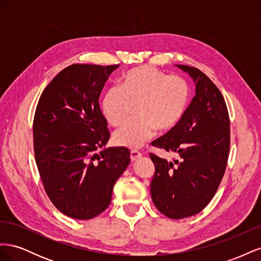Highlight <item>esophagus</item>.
<instances>
[{"instance_id":"esophagus-1","label":"esophagus","mask_w":261,"mask_h":261,"mask_svg":"<svg viewBox=\"0 0 261 261\" xmlns=\"http://www.w3.org/2000/svg\"><path fill=\"white\" fill-rule=\"evenodd\" d=\"M141 155H143V154H141V152L137 151V150H132V151H130V159H132V161H136V160L140 159Z\"/></svg>"}]
</instances>
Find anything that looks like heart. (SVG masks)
Masks as SVG:
<instances>
[{
  "label": "heart",
  "instance_id": "1",
  "mask_svg": "<svg viewBox=\"0 0 261 261\" xmlns=\"http://www.w3.org/2000/svg\"><path fill=\"white\" fill-rule=\"evenodd\" d=\"M189 99V86L179 76L151 66L129 69L121 78L117 88L105 92L101 112L114 127L122 126L137 106L138 117L126 124L114 135V143L126 148H138L154 135L156 128L168 132L183 117Z\"/></svg>",
  "mask_w": 261,
  "mask_h": 261
}]
</instances>
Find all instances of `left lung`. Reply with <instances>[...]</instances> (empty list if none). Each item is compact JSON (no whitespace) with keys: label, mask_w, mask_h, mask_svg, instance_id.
Wrapping results in <instances>:
<instances>
[{"label":"left lung","mask_w":261,"mask_h":261,"mask_svg":"<svg viewBox=\"0 0 261 261\" xmlns=\"http://www.w3.org/2000/svg\"><path fill=\"white\" fill-rule=\"evenodd\" d=\"M196 84V94L174 128L152 141L153 147L177 154L168 161L153 153L150 185L156 209L170 219L200 212L222 180L230 151V117L222 93L196 67L176 65Z\"/></svg>","instance_id":"left-lung-1"}]
</instances>
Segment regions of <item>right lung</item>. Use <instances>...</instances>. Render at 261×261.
<instances>
[{"label":"right lung","mask_w":261,"mask_h":261,"mask_svg":"<svg viewBox=\"0 0 261 261\" xmlns=\"http://www.w3.org/2000/svg\"><path fill=\"white\" fill-rule=\"evenodd\" d=\"M118 65L73 64L45 87L34 117V150L44 191L65 216L89 220L111 202L130 162L125 147L99 152L110 138L99 97Z\"/></svg>","instance_id":"1"}]
</instances>
